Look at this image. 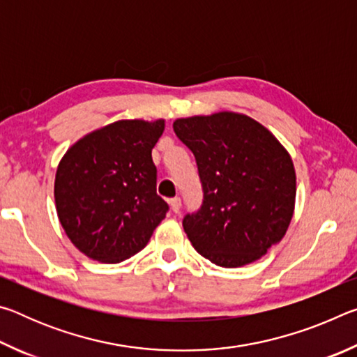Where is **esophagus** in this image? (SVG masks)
<instances>
[{
  "label": "esophagus",
  "mask_w": 357,
  "mask_h": 357,
  "mask_svg": "<svg viewBox=\"0 0 357 357\" xmlns=\"http://www.w3.org/2000/svg\"><path fill=\"white\" fill-rule=\"evenodd\" d=\"M170 206H172V211L173 213H179V209H181V198H172L170 200Z\"/></svg>",
  "instance_id": "34e87169"
}]
</instances>
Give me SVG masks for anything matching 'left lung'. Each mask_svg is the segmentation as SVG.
<instances>
[{
	"label": "left lung",
	"mask_w": 357,
	"mask_h": 357,
	"mask_svg": "<svg viewBox=\"0 0 357 357\" xmlns=\"http://www.w3.org/2000/svg\"><path fill=\"white\" fill-rule=\"evenodd\" d=\"M174 134L195 155L203 203L183 220L195 250L222 268L257 261L291 222L296 173L271 132L245 114L181 118Z\"/></svg>",
	"instance_id": "obj_1"
}]
</instances>
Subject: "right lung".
<instances>
[{
    "mask_svg": "<svg viewBox=\"0 0 357 357\" xmlns=\"http://www.w3.org/2000/svg\"><path fill=\"white\" fill-rule=\"evenodd\" d=\"M165 121L123 119L68 149L55 178V203L68 238L84 255L119 263L135 255L165 219L151 151Z\"/></svg>",
    "mask_w": 357,
    "mask_h": 357,
    "instance_id": "1",
    "label": "right lung"
}]
</instances>
